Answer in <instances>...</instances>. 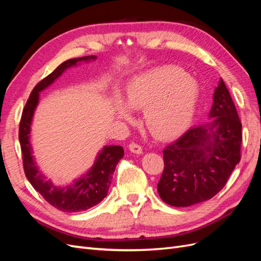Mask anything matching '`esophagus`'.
I'll return each instance as SVG.
<instances>
[{
  "label": "esophagus",
  "mask_w": 261,
  "mask_h": 261,
  "mask_svg": "<svg viewBox=\"0 0 261 261\" xmlns=\"http://www.w3.org/2000/svg\"><path fill=\"white\" fill-rule=\"evenodd\" d=\"M129 150L133 153H136V154H140L143 153V147H141L139 144L136 143H130L128 146Z\"/></svg>",
  "instance_id": "34e87169"
}]
</instances>
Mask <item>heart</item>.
<instances>
[{
  "mask_svg": "<svg viewBox=\"0 0 261 261\" xmlns=\"http://www.w3.org/2000/svg\"><path fill=\"white\" fill-rule=\"evenodd\" d=\"M198 89L192 77L171 67H158L133 77L125 89V103L144 109L145 124L158 138L184 133L195 116ZM117 115L130 120L129 109L116 106Z\"/></svg>",
  "mask_w": 261,
  "mask_h": 261,
  "instance_id": "heart-1",
  "label": "heart"
}]
</instances>
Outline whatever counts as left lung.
Returning a JSON list of instances; mask_svg holds the SVG:
<instances>
[{
	"instance_id": "left-lung-1",
	"label": "left lung",
	"mask_w": 261,
	"mask_h": 261,
	"mask_svg": "<svg viewBox=\"0 0 261 261\" xmlns=\"http://www.w3.org/2000/svg\"><path fill=\"white\" fill-rule=\"evenodd\" d=\"M209 116L210 123L188 129L163 150L158 193L171 206L188 207L212 198L241 160L242 123L222 80Z\"/></svg>"
}]
</instances>
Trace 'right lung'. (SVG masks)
Here are the masks:
<instances>
[{
  "label": "right lung",
  "instance_id": "obj_1",
  "mask_svg": "<svg viewBox=\"0 0 261 261\" xmlns=\"http://www.w3.org/2000/svg\"><path fill=\"white\" fill-rule=\"evenodd\" d=\"M96 57H84L70 59L63 62L60 66L39 82L31 91L22 110L19 123V143L22 153V165L26 177L36 191L51 206L64 212L85 211L98 204L107 197L109 187L111 185L112 175L116 165L124 155L121 146H107L98 154L93 167L84 176L74 181L73 185L60 187L53 185L51 180H46L44 175L38 170L33 156V149L29 143L30 125L33 121L35 109L39 101V92L50 86L64 70L76 65L78 62L94 60Z\"/></svg>",
  "mask_w": 261,
  "mask_h": 261
}]
</instances>
